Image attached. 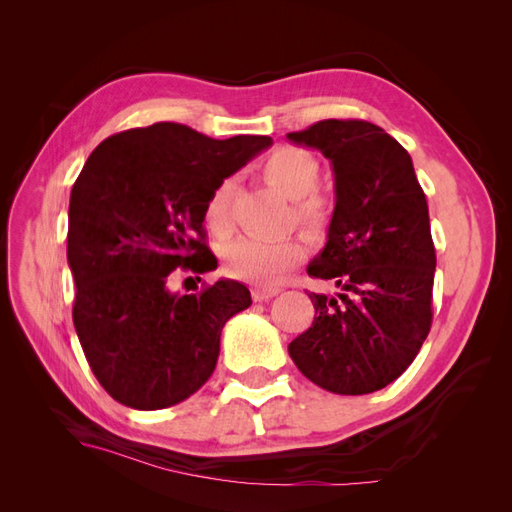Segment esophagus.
I'll list each match as a JSON object with an SVG mask.
<instances>
[{
	"label": "esophagus",
	"mask_w": 512,
	"mask_h": 512,
	"mask_svg": "<svg viewBox=\"0 0 512 512\" xmlns=\"http://www.w3.org/2000/svg\"><path fill=\"white\" fill-rule=\"evenodd\" d=\"M280 292V288H275V286H254L252 288V299L254 301H269V299H273L275 294Z\"/></svg>",
	"instance_id": "esophagus-1"
}]
</instances>
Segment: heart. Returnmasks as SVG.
<instances>
[{
	"label": "heart",
	"mask_w": 512,
	"mask_h": 512,
	"mask_svg": "<svg viewBox=\"0 0 512 512\" xmlns=\"http://www.w3.org/2000/svg\"><path fill=\"white\" fill-rule=\"evenodd\" d=\"M262 175L275 185L286 198L292 200V220L307 230H320L327 224L329 205L316 192L320 179V164L312 153L282 145L275 147L260 164ZM230 179H222L209 192L203 205V222L215 237H226L230 232L228 220ZM305 254V245L299 237L258 239L241 237L226 245L224 267L228 275L258 286H271L297 265Z\"/></svg>",
	"instance_id": "heart-1"
}]
</instances>
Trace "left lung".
I'll return each instance as SVG.
<instances>
[{
  "label": "left lung",
  "instance_id": "1",
  "mask_svg": "<svg viewBox=\"0 0 512 512\" xmlns=\"http://www.w3.org/2000/svg\"><path fill=\"white\" fill-rule=\"evenodd\" d=\"M288 138L331 160L335 211L307 273L342 290L309 292L314 322L288 352L324 391H380L410 367L431 329L436 250L425 192L410 153L369 121L324 119Z\"/></svg>",
  "mask_w": 512,
  "mask_h": 512
}]
</instances>
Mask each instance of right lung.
I'll list each match as a JSON object with an SVG mask.
<instances>
[{
  "mask_svg": "<svg viewBox=\"0 0 512 512\" xmlns=\"http://www.w3.org/2000/svg\"><path fill=\"white\" fill-rule=\"evenodd\" d=\"M269 136L215 141L160 121L108 136L74 181L68 265L72 320L104 391L134 410H162L203 386L226 320L252 305L250 290L220 280L196 294L168 288L175 269L205 273L203 205Z\"/></svg>",
  "mask_w": 512,
  "mask_h": 512,
  "instance_id": "add662e5",
  "label": "right lung"
}]
</instances>
